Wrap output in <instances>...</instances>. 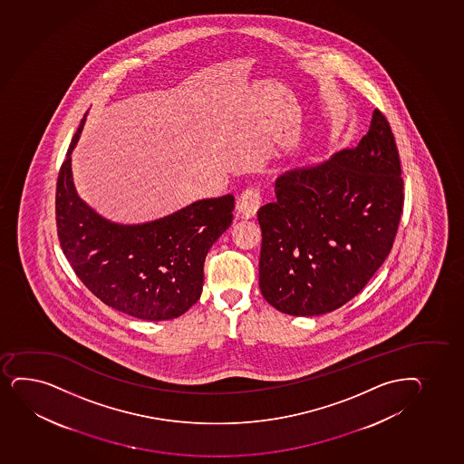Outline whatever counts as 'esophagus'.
Returning a JSON list of instances; mask_svg holds the SVG:
<instances>
[{"mask_svg":"<svg viewBox=\"0 0 464 464\" xmlns=\"http://www.w3.org/2000/svg\"><path fill=\"white\" fill-rule=\"evenodd\" d=\"M260 204V190L256 187H247L245 192L241 193L238 201H237V210H238L243 218H252V217H256Z\"/></svg>","mask_w":464,"mask_h":464,"instance_id":"obj_1","label":"esophagus"}]
</instances>
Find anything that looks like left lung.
Returning <instances> with one entry per match:
<instances>
[{"label": "left lung", "instance_id": "1", "mask_svg": "<svg viewBox=\"0 0 464 464\" xmlns=\"http://www.w3.org/2000/svg\"><path fill=\"white\" fill-rule=\"evenodd\" d=\"M261 206L260 289L289 315H320L362 291L392 247L404 204L400 153L374 110L361 142L286 171Z\"/></svg>", "mask_w": 464, "mask_h": 464}]
</instances>
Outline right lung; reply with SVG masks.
Returning a JSON list of instances; mask_svg holds the SVG:
<instances>
[{
    "label": "right lung",
    "mask_w": 464,
    "mask_h": 464,
    "mask_svg": "<svg viewBox=\"0 0 464 464\" xmlns=\"http://www.w3.org/2000/svg\"><path fill=\"white\" fill-rule=\"evenodd\" d=\"M55 192L60 246L75 276L103 304L138 319L170 320L192 308L201 295L204 260L234 218V195L201 199L151 223H111L75 192L71 153Z\"/></svg>",
    "instance_id": "right-lung-1"
}]
</instances>
